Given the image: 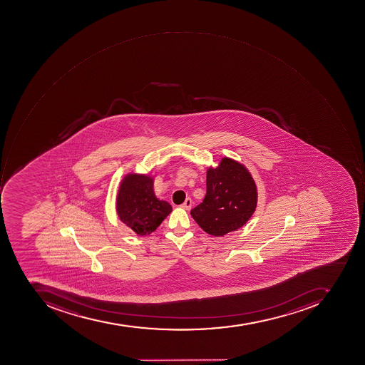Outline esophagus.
Returning a JSON list of instances; mask_svg holds the SVG:
<instances>
[{
	"instance_id": "1",
	"label": "esophagus",
	"mask_w": 365,
	"mask_h": 365,
	"mask_svg": "<svg viewBox=\"0 0 365 365\" xmlns=\"http://www.w3.org/2000/svg\"><path fill=\"white\" fill-rule=\"evenodd\" d=\"M181 206L182 207H183L184 210H186V211H189V210H191L192 200L186 199L185 202H184V203L182 204Z\"/></svg>"
}]
</instances>
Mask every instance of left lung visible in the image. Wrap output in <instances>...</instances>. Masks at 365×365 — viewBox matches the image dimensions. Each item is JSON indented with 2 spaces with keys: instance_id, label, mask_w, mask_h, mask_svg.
<instances>
[{
  "instance_id": "8db88e82",
  "label": "left lung",
  "mask_w": 365,
  "mask_h": 365,
  "mask_svg": "<svg viewBox=\"0 0 365 365\" xmlns=\"http://www.w3.org/2000/svg\"><path fill=\"white\" fill-rule=\"evenodd\" d=\"M257 187L247 166L227 156L206 170V195L191 211L194 221L212 237L237 231L251 219Z\"/></svg>"
}]
</instances>
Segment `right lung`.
<instances>
[{
  "mask_svg": "<svg viewBox=\"0 0 365 365\" xmlns=\"http://www.w3.org/2000/svg\"><path fill=\"white\" fill-rule=\"evenodd\" d=\"M118 219L134 233L150 235L172 212L169 202L156 197L154 176L130 172L123 176L116 192Z\"/></svg>",
  "mask_w": 365,
  "mask_h": 365,
  "instance_id": "1",
  "label": "right lung"
}]
</instances>
